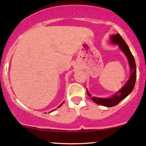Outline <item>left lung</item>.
<instances>
[{"label":"left lung","mask_w":146,"mask_h":146,"mask_svg":"<svg viewBox=\"0 0 146 146\" xmlns=\"http://www.w3.org/2000/svg\"><path fill=\"white\" fill-rule=\"evenodd\" d=\"M110 40V42L112 43V44H118L120 49L123 52L125 56L127 57L131 70V75L129 80H127V82H126L125 85L119 91H117L112 96L110 97V98H97V97H92L91 95L89 93L88 90H87L88 95L91 97V100L93 102L99 104V105L104 106L106 107H113V106H115L119 103L120 101L127 98L132 92L137 77L136 64L135 62L134 57L132 55V53H131L130 49H129V46L127 44V43L125 42V41L123 40V38L119 34L111 35Z\"/></svg>","instance_id":"8db88e82"}]
</instances>
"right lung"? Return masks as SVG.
Segmentation results:
<instances>
[{
  "label": "right lung",
  "mask_w": 146,
  "mask_h": 146,
  "mask_svg": "<svg viewBox=\"0 0 146 146\" xmlns=\"http://www.w3.org/2000/svg\"><path fill=\"white\" fill-rule=\"evenodd\" d=\"M63 104H64V102H62V104H60V105H59V106H58V107H57V108H59V107H60V106H62ZM54 110H52V111H50V112H52V111H54Z\"/></svg>",
  "instance_id": "obj_1"
}]
</instances>
